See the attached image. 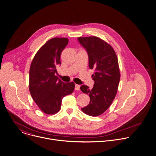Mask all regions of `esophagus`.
Here are the masks:
<instances>
[{
  "label": "esophagus",
  "instance_id": "esophagus-1",
  "mask_svg": "<svg viewBox=\"0 0 156 156\" xmlns=\"http://www.w3.org/2000/svg\"><path fill=\"white\" fill-rule=\"evenodd\" d=\"M75 90L79 91L80 89V85H79V84H75Z\"/></svg>",
  "mask_w": 156,
  "mask_h": 156
}]
</instances>
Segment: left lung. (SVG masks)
<instances>
[{"instance_id": "obj_1", "label": "left lung", "mask_w": 156, "mask_h": 156, "mask_svg": "<svg viewBox=\"0 0 156 156\" xmlns=\"http://www.w3.org/2000/svg\"><path fill=\"white\" fill-rule=\"evenodd\" d=\"M78 41L87 51L89 68L94 69L93 89L82 85L80 90L90 98V104L81 108L90 116L102 114L112 103L117 93L120 72L117 54L109 44L96 36L80 37Z\"/></svg>"}]
</instances>
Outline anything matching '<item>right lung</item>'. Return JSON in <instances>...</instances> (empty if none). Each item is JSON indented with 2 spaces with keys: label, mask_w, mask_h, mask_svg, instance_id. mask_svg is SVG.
<instances>
[{
  "label": "right lung",
  "mask_w": 156,
  "mask_h": 156,
  "mask_svg": "<svg viewBox=\"0 0 156 156\" xmlns=\"http://www.w3.org/2000/svg\"><path fill=\"white\" fill-rule=\"evenodd\" d=\"M66 37H54L38 50L30 66L29 90L34 101L44 114L53 115L61 108L62 98L72 94L73 82L63 83L55 75L61 64V53L67 46Z\"/></svg>",
  "instance_id": "1"
}]
</instances>
